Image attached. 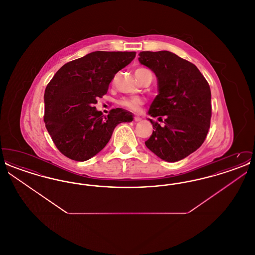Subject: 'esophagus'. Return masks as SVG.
Listing matches in <instances>:
<instances>
[{"label": "esophagus", "instance_id": "34e87169", "mask_svg": "<svg viewBox=\"0 0 255 255\" xmlns=\"http://www.w3.org/2000/svg\"><path fill=\"white\" fill-rule=\"evenodd\" d=\"M133 121L136 122H140V121H141V118H140V117H138V116H135V117L133 118Z\"/></svg>", "mask_w": 255, "mask_h": 255}]
</instances>
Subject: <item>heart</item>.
I'll list each match as a JSON object with an SVG mask.
<instances>
[{
    "mask_svg": "<svg viewBox=\"0 0 255 255\" xmlns=\"http://www.w3.org/2000/svg\"><path fill=\"white\" fill-rule=\"evenodd\" d=\"M150 71H148L147 69L144 68H138L135 70V76L136 78H138L140 75H142L143 73H148ZM119 105H121L123 108L127 110H131V111H137L140 108L141 104H142V100L138 97H123L122 99L119 100Z\"/></svg>",
    "mask_w": 255,
    "mask_h": 255,
    "instance_id": "1",
    "label": "heart"
}]
</instances>
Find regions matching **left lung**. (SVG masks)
I'll return each instance as SVG.
<instances>
[{
  "label": "left lung",
  "instance_id": "8db88e82",
  "mask_svg": "<svg viewBox=\"0 0 255 255\" xmlns=\"http://www.w3.org/2000/svg\"><path fill=\"white\" fill-rule=\"evenodd\" d=\"M138 61L158 78V95L148 114L153 133L145 145L158 158L175 162L195 152L206 139L211 119L210 88L194 64L167 50L141 51ZM165 120L162 121V119Z\"/></svg>",
  "mask_w": 255,
  "mask_h": 255
}]
</instances>
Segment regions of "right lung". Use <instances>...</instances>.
Returning <instances> with one entry per match:
<instances>
[{
	"label": "right lung",
	"instance_id": "right-lung-1",
	"mask_svg": "<svg viewBox=\"0 0 255 255\" xmlns=\"http://www.w3.org/2000/svg\"><path fill=\"white\" fill-rule=\"evenodd\" d=\"M134 51H94L57 71L46 88L44 122L53 142L67 158L85 161L99 153L116 126L131 122V112L97 111V98L107 94L116 73L130 64Z\"/></svg>",
	"mask_w": 255,
	"mask_h": 255
}]
</instances>
